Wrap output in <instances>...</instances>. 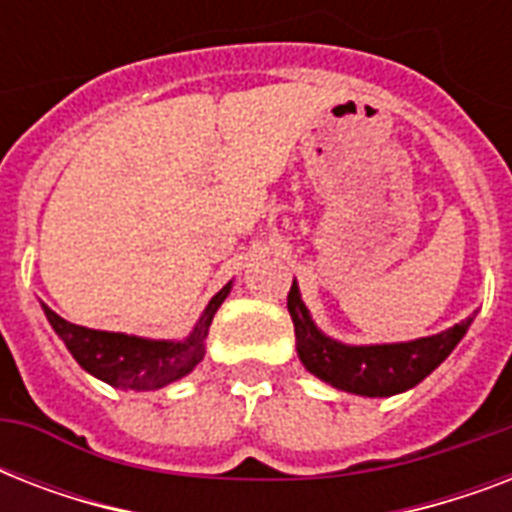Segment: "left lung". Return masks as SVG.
Wrapping results in <instances>:
<instances>
[{"label":"left lung","mask_w":512,"mask_h":512,"mask_svg":"<svg viewBox=\"0 0 512 512\" xmlns=\"http://www.w3.org/2000/svg\"><path fill=\"white\" fill-rule=\"evenodd\" d=\"M289 316L295 321L297 356L303 366L332 388L356 396L382 398L396 396L422 382L441 361H444L457 342L465 337L473 316L454 324L446 332L420 337L409 342H388V345H345L327 337L300 300V289L292 281L287 295Z\"/></svg>","instance_id":"left-lung-1"}]
</instances>
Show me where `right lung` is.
<instances>
[{
	"instance_id": "1",
	"label": "right lung",
	"mask_w": 512,
	"mask_h": 512,
	"mask_svg": "<svg viewBox=\"0 0 512 512\" xmlns=\"http://www.w3.org/2000/svg\"><path fill=\"white\" fill-rule=\"evenodd\" d=\"M231 292V281L217 292L196 321V327L185 340H146V337L122 335V332H100L71 321L42 305L44 316L55 329V335L66 342L76 364L92 377L124 390H154L180 380L204 358V340L217 308Z\"/></svg>"
}]
</instances>
